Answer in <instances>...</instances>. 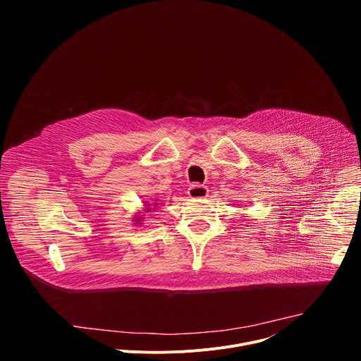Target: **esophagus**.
Listing matches in <instances>:
<instances>
[{
	"label": "esophagus",
	"instance_id": "1",
	"mask_svg": "<svg viewBox=\"0 0 361 361\" xmlns=\"http://www.w3.org/2000/svg\"><path fill=\"white\" fill-rule=\"evenodd\" d=\"M188 195L190 198H194V200H198V198H205L209 195V190L205 188L204 185H200V184H192L190 188H188Z\"/></svg>",
	"mask_w": 361,
	"mask_h": 361
}]
</instances>
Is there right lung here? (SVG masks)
<instances>
[{"label":"right lung","mask_w":361,"mask_h":361,"mask_svg":"<svg viewBox=\"0 0 361 361\" xmlns=\"http://www.w3.org/2000/svg\"><path fill=\"white\" fill-rule=\"evenodd\" d=\"M149 204H154V208H149ZM156 205H157V202H154V204H148L147 201H144V212H151V210H156ZM142 219L144 217H141L140 216V213H137V217H134V221H135V224H141L142 223Z\"/></svg>","instance_id":"add662e5"}]
</instances>
